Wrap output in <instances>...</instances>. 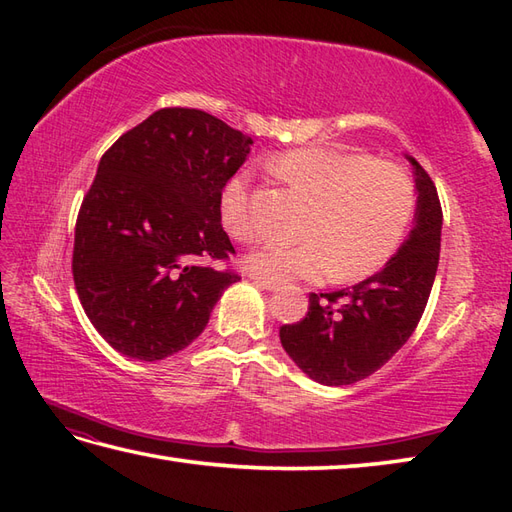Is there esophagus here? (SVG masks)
<instances>
[{
    "mask_svg": "<svg viewBox=\"0 0 512 512\" xmlns=\"http://www.w3.org/2000/svg\"><path fill=\"white\" fill-rule=\"evenodd\" d=\"M250 279H253L255 284L259 288H264V290H277L279 288V281H275V279H266V277H259V275H253Z\"/></svg>",
    "mask_w": 512,
    "mask_h": 512,
    "instance_id": "esophagus-1",
    "label": "esophagus"
}]
</instances>
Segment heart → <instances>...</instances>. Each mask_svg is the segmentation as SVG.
Returning a JSON list of instances; mask_svg holds the SVG:
<instances>
[{
	"label": "heart",
	"instance_id": "b5f03b06",
	"mask_svg": "<svg viewBox=\"0 0 512 512\" xmlns=\"http://www.w3.org/2000/svg\"><path fill=\"white\" fill-rule=\"evenodd\" d=\"M290 189L306 195L312 211L301 244H268L246 257V268L266 279L356 281L374 275L396 255L416 213V184L405 167L339 147H301L270 160ZM220 220L237 242L262 237L246 176H233L220 193Z\"/></svg>",
	"mask_w": 512,
	"mask_h": 512
}]
</instances>
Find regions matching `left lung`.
<instances>
[{
	"label": "left lung",
	"mask_w": 512,
	"mask_h": 512,
	"mask_svg": "<svg viewBox=\"0 0 512 512\" xmlns=\"http://www.w3.org/2000/svg\"><path fill=\"white\" fill-rule=\"evenodd\" d=\"M416 226L383 270L336 292H310L308 314L281 325L288 356L321 385H352L374 374L416 330L440 262L442 206L416 160Z\"/></svg>",
	"instance_id": "left-lung-1"
}]
</instances>
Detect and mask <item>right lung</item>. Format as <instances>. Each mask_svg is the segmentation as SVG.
I'll list each match as a JSON object with an SVG mask.
<instances>
[{
	"mask_svg": "<svg viewBox=\"0 0 512 512\" xmlns=\"http://www.w3.org/2000/svg\"><path fill=\"white\" fill-rule=\"evenodd\" d=\"M253 138L191 107H165L105 151L74 228L76 295L123 356L160 361L209 323L239 281L220 193Z\"/></svg>",
	"mask_w": 512,
	"mask_h": 512,
	"instance_id": "1",
	"label": "right lung"
}]
</instances>
